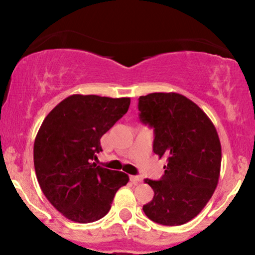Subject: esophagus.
Masks as SVG:
<instances>
[{
    "mask_svg": "<svg viewBox=\"0 0 255 255\" xmlns=\"http://www.w3.org/2000/svg\"><path fill=\"white\" fill-rule=\"evenodd\" d=\"M142 180H144V178H142L141 176H130V181L133 183H139V182H142Z\"/></svg>",
    "mask_w": 255,
    "mask_h": 255,
    "instance_id": "obj_1",
    "label": "esophagus"
}]
</instances>
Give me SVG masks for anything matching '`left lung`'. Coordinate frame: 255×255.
I'll list each match as a JSON object with an SVG mask.
<instances>
[{"label": "left lung", "instance_id": "obj_1", "mask_svg": "<svg viewBox=\"0 0 255 255\" xmlns=\"http://www.w3.org/2000/svg\"><path fill=\"white\" fill-rule=\"evenodd\" d=\"M139 116L154 130L153 152L165 157L164 175L146 178L154 197L145 215L162 225H181L197 217L211 199L221 174L222 147L212 121L180 93L139 97Z\"/></svg>", "mask_w": 255, "mask_h": 255}]
</instances>
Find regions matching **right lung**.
<instances>
[{"instance_id": "obj_1", "label": "right lung", "mask_w": 255, "mask_h": 255, "mask_svg": "<svg viewBox=\"0 0 255 255\" xmlns=\"http://www.w3.org/2000/svg\"><path fill=\"white\" fill-rule=\"evenodd\" d=\"M130 98L72 95L48 114L33 146L34 170L46 199L61 215L91 223L109 212L127 174L93 163L101 137L128 111Z\"/></svg>"}]
</instances>
